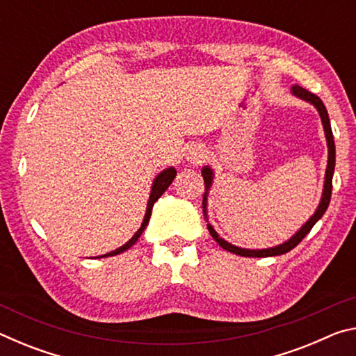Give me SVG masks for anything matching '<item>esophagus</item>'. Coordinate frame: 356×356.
Segmentation results:
<instances>
[{
	"label": "esophagus",
	"mask_w": 356,
	"mask_h": 356,
	"mask_svg": "<svg viewBox=\"0 0 356 356\" xmlns=\"http://www.w3.org/2000/svg\"><path fill=\"white\" fill-rule=\"evenodd\" d=\"M190 161L193 163H201V161L206 159V154H204V150L201 147H191L188 150V156H186Z\"/></svg>",
	"instance_id": "obj_1"
}]
</instances>
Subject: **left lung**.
<instances>
[{"label":"left lung","mask_w":356,"mask_h":356,"mask_svg":"<svg viewBox=\"0 0 356 356\" xmlns=\"http://www.w3.org/2000/svg\"><path fill=\"white\" fill-rule=\"evenodd\" d=\"M292 94L295 97H298L305 102H309L311 105L316 106V110L321 114L322 119V125L325 130V138H327V146H328V165H327V171H325V182H323V191H322V197L321 202H318V207L316 209L314 215L305 222L303 226L300 227V231H297L293 236L287 240V242L272 246V248H265V250H246V248H240V246H236L232 243L226 242L225 238H221L218 236V232L215 231L212 225H207V229L210 232V236L215 238V242L218 243L222 250H226L229 252H234V254L238 256H245V257H268V256H280V254H286L287 251H291L292 248H295L301 240H303L306 236H308L309 231L312 229V226L322 218L323 213L327 212L328 204L331 200V188H333V172H334V163H336V149H334V140H333V131H331V125H330V118L327 113V108H325L323 102L317 97L316 94H312L309 91H306L298 84H293L292 86ZM202 177H204V184H206V193H204L202 197V212L204 216L207 220V196H209V190L210 186L213 184V170L210 166H204L202 168Z\"/></svg>","instance_id":"left-lung-1"}]
</instances>
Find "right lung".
Segmentation results:
<instances>
[{
  "instance_id": "right-lung-1",
  "label": "right lung",
  "mask_w": 356,
  "mask_h": 356,
  "mask_svg": "<svg viewBox=\"0 0 356 356\" xmlns=\"http://www.w3.org/2000/svg\"><path fill=\"white\" fill-rule=\"evenodd\" d=\"M176 174H177V171L174 170L172 166H170V168H166V170L161 171V172L159 174V176H156V177L154 179L152 190H150V196H149L147 207H146V215H144V220H143V222H141V227L138 229V231L135 232V236L131 237L127 243L122 245V246H120V248H118V250L106 252V254H102V256H99V257H110V256L120 254V252L127 251V250L130 248V246H134V245L136 243V240L141 237V234L144 232V229H146V226L149 225V220H150V215H152V207H154L155 201H159V197H160L161 195H163V193L168 190V186H170V185L172 184V180H174V177H176Z\"/></svg>"
}]
</instances>
